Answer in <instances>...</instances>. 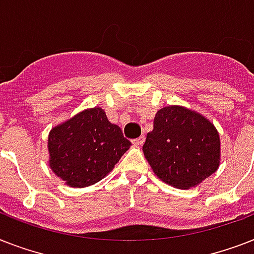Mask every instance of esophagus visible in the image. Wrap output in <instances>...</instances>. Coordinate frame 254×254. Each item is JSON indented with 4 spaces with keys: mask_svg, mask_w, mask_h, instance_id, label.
<instances>
[{
    "mask_svg": "<svg viewBox=\"0 0 254 254\" xmlns=\"http://www.w3.org/2000/svg\"><path fill=\"white\" fill-rule=\"evenodd\" d=\"M143 142H145V137H143V135H141V137H138V138H135L131 141V143H133L134 146H141Z\"/></svg>",
    "mask_w": 254,
    "mask_h": 254,
    "instance_id": "34e87169",
    "label": "esophagus"
}]
</instances>
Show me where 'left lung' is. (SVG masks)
<instances>
[{"mask_svg": "<svg viewBox=\"0 0 254 254\" xmlns=\"http://www.w3.org/2000/svg\"><path fill=\"white\" fill-rule=\"evenodd\" d=\"M142 150L155 175L175 189L196 187L220 166V135L215 125L181 105L155 113Z\"/></svg>", "mask_w": 254, "mask_h": 254, "instance_id": "left-lung-1", "label": "left lung"}]
</instances>
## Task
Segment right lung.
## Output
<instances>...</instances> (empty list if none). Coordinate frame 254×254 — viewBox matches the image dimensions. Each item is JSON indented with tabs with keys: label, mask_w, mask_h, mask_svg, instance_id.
Wrapping results in <instances>:
<instances>
[{
	"label": "right lung",
	"mask_w": 254,
	"mask_h": 254,
	"mask_svg": "<svg viewBox=\"0 0 254 254\" xmlns=\"http://www.w3.org/2000/svg\"><path fill=\"white\" fill-rule=\"evenodd\" d=\"M130 145L103 108H88L50 130V169L69 187L83 189L107 177Z\"/></svg>",
	"instance_id": "obj_1"
}]
</instances>
